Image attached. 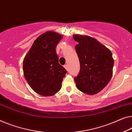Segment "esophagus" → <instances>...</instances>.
I'll return each instance as SVG.
<instances>
[{
	"label": "esophagus",
	"instance_id": "obj_1",
	"mask_svg": "<svg viewBox=\"0 0 132 132\" xmlns=\"http://www.w3.org/2000/svg\"><path fill=\"white\" fill-rule=\"evenodd\" d=\"M64 68H65L66 70H68V65H67V64H65V65H64Z\"/></svg>",
	"mask_w": 132,
	"mask_h": 132
}]
</instances>
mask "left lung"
<instances>
[{"label": "left lung", "mask_w": 132, "mask_h": 132, "mask_svg": "<svg viewBox=\"0 0 132 132\" xmlns=\"http://www.w3.org/2000/svg\"><path fill=\"white\" fill-rule=\"evenodd\" d=\"M78 42L75 50L80 63V72L74 78L78 89L94 95L103 90L113 76L114 59L109 48L88 35H73Z\"/></svg>", "instance_id": "1"}]
</instances>
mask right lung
I'll use <instances>...</instances> for the list:
<instances>
[{"label": "right lung", "mask_w": 132, "mask_h": 132, "mask_svg": "<svg viewBox=\"0 0 132 132\" xmlns=\"http://www.w3.org/2000/svg\"><path fill=\"white\" fill-rule=\"evenodd\" d=\"M62 38V35L52 31L43 33L34 41L23 59L25 79L40 95H54L62 88L67 71L59 63L56 48Z\"/></svg>", "instance_id": "1"}]
</instances>
